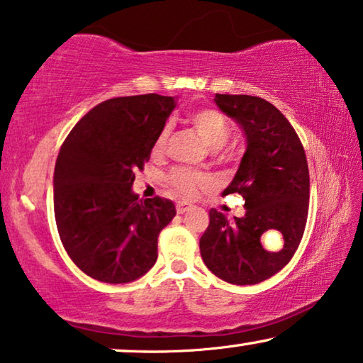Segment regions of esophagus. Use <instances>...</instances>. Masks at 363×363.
<instances>
[{"instance_id": "1", "label": "esophagus", "mask_w": 363, "mask_h": 363, "mask_svg": "<svg viewBox=\"0 0 363 363\" xmlns=\"http://www.w3.org/2000/svg\"><path fill=\"white\" fill-rule=\"evenodd\" d=\"M191 203H186V202H181V203H177L176 206V211H177V213H186V212H189L191 211Z\"/></svg>"}]
</instances>
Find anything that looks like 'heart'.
<instances>
[{"instance_id":"1","label":"heart","mask_w":363,"mask_h":363,"mask_svg":"<svg viewBox=\"0 0 363 363\" xmlns=\"http://www.w3.org/2000/svg\"><path fill=\"white\" fill-rule=\"evenodd\" d=\"M189 123L192 125L194 131L197 133L199 138L206 143V146L211 150H218L228 141L230 136V126H228L225 116L220 111L213 108H202L194 111L189 116ZM169 140V128H162L157 133L155 145H152V152L155 155H162ZM167 182L182 197L191 199L199 192V189L206 187L208 184V177L202 172L189 171V169H174L167 177Z\"/></svg>"}]
</instances>
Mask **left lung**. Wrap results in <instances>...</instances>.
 Here are the masks:
<instances>
[{
    "mask_svg": "<svg viewBox=\"0 0 363 363\" xmlns=\"http://www.w3.org/2000/svg\"><path fill=\"white\" fill-rule=\"evenodd\" d=\"M213 101L247 140L237 174L222 192L245 199V216L228 220L212 208L199 247L216 277L232 284H257L284 268L303 238L309 207L308 161L294 128L269 101L220 94ZM268 230L284 235L285 245L278 252L262 248L261 235Z\"/></svg>",
    "mask_w": 363,
    "mask_h": 363,
    "instance_id": "obj_1",
    "label": "left lung"
}]
</instances>
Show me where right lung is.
<instances>
[{"label": "right lung", "mask_w": 363, "mask_h": 363, "mask_svg": "<svg viewBox=\"0 0 363 363\" xmlns=\"http://www.w3.org/2000/svg\"><path fill=\"white\" fill-rule=\"evenodd\" d=\"M176 108L174 96H118L94 106L60 147L54 213L60 242L90 278L131 283L155 267L157 237L176 216L167 199H140L135 171Z\"/></svg>", "instance_id": "obj_1"}]
</instances>
